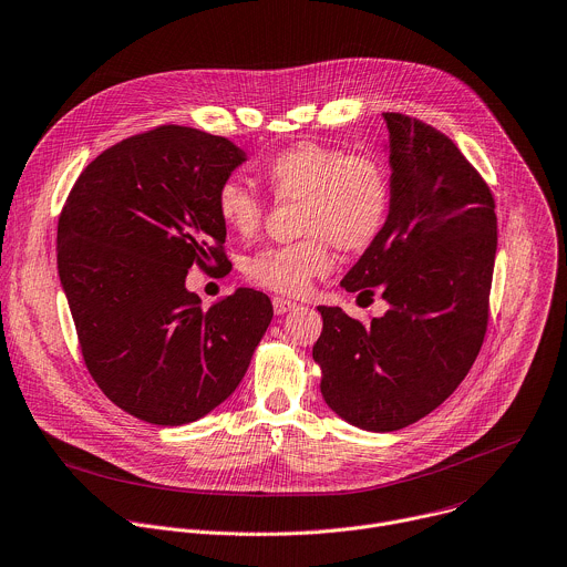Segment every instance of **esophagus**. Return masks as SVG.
I'll return each instance as SVG.
<instances>
[{
    "instance_id": "1",
    "label": "esophagus",
    "mask_w": 567,
    "mask_h": 567,
    "mask_svg": "<svg viewBox=\"0 0 567 567\" xmlns=\"http://www.w3.org/2000/svg\"><path fill=\"white\" fill-rule=\"evenodd\" d=\"M291 309H296V302H291V300H287V298H274V311H276L278 316H282V313H287V311H291Z\"/></svg>"
}]
</instances>
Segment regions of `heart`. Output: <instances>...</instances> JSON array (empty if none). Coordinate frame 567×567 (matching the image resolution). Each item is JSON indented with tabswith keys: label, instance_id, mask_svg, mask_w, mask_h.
<instances>
[{
	"label": "heart",
	"instance_id": "obj_1",
	"mask_svg": "<svg viewBox=\"0 0 567 567\" xmlns=\"http://www.w3.org/2000/svg\"><path fill=\"white\" fill-rule=\"evenodd\" d=\"M276 203H298L300 240L267 247L247 262L249 278L285 296H302L327 276L333 247L344 254L367 249L385 229L392 209V175L381 157L364 151L302 140L262 166ZM223 225L238 238H254L265 220V200L229 179L216 194Z\"/></svg>",
	"mask_w": 567,
	"mask_h": 567
}]
</instances>
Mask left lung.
Returning <instances> with one entry per match:
<instances>
[{"mask_svg":"<svg viewBox=\"0 0 567 567\" xmlns=\"http://www.w3.org/2000/svg\"><path fill=\"white\" fill-rule=\"evenodd\" d=\"M383 115L390 218L340 287L381 293L390 309L362 322L318 307L313 344L327 405L369 432L421 421L461 385L487 331L496 256V205L481 173L432 124Z\"/></svg>","mask_w":567,"mask_h":567,"instance_id":"8db88e82","label":"left lung"}]
</instances>
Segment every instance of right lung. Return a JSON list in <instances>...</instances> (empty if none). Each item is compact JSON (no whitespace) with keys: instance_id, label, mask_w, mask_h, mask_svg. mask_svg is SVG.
I'll return each instance as SVG.
<instances>
[{"instance_id":"add662e5","label":"right lung","mask_w":567,"mask_h":567,"mask_svg":"<svg viewBox=\"0 0 567 567\" xmlns=\"http://www.w3.org/2000/svg\"><path fill=\"white\" fill-rule=\"evenodd\" d=\"M245 153L227 137L162 124L102 151L58 223V269L84 364L104 396L151 425L203 419L240 385L274 307L238 289L209 309L194 265L225 269L218 188Z\"/></svg>"}]
</instances>
